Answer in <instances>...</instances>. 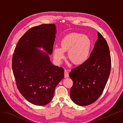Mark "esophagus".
Segmentation results:
<instances>
[{
	"label": "esophagus",
	"mask_w": 123,
	"mask_h": 123,
	"mask_svg": "<svg viewBox=\"0 0 123 123\" xmlns=\"http://www.w3.org/2000/svg\"><path fill=\"white\" fill-rule=\"evenodd\" d=\"M64 77L65 78H68V77H69L68 72H67V71L66 70H65V71H64Z\"/></svg>",
	"instance_id": "1"
}]
</instances>
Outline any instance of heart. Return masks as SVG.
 Masks as SVG:
<instances>
[{"instance_id": "heart-1", "label": "heart", "mask_w": 123, "mask_h": 123, "mask_svg": "<svg viewBox=\"0 0 123 123\" xmlns=\"http://www.w3.org/2000/svg\"><path fill=\"white\" fill-rule=\"evenodd\" d=\"M92 42L87 35L78 33H71L65 35L60 41V48L53 50V57L58 63L64 58V52H68L69 60L75 65H80L87 60Z\"/></svg>"}]
</instances>
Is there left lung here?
I'll return each mask as SVG.
<instances>
[{
	"label": "left lung",
	"instance_id": "obj_1",
	"mask_svg": "<svg viewBox=\"0 0 123 123\" xmlns=\"http://www.w3.org/2000/svg\"><path fill=\"white\" fill-rule=\"evenodd\" d=\"M111 69V57L106 40L98 32V39L90 57L71 70L69 75L73 81L70 97L74 103L86 106L101 96Z\"/></svg>",
	"mask_w": 123,
	"mask_h": 123
}]
</instances>
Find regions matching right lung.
I'll return each mask as SVG.
<instances>
[{
  "label": "right lung",
  "instance_id": "obj_1",
  "mask_svg": "<svg viewBox=\"0 0 123 123\" xmlns=\"http://www.w3.org/2000/svg\"><path fill=\"white\" fill-rule=\"evenodd\" d=\"M56 33L54 24L29 29L18 42L12 58V69L19 92L30 103L43 106L52 99L64 70L52 64L49 55L36 48L53 52Z\"/></svg>",
  "mask_w": 123,
  "mask_h": 123
}]
</instances>
